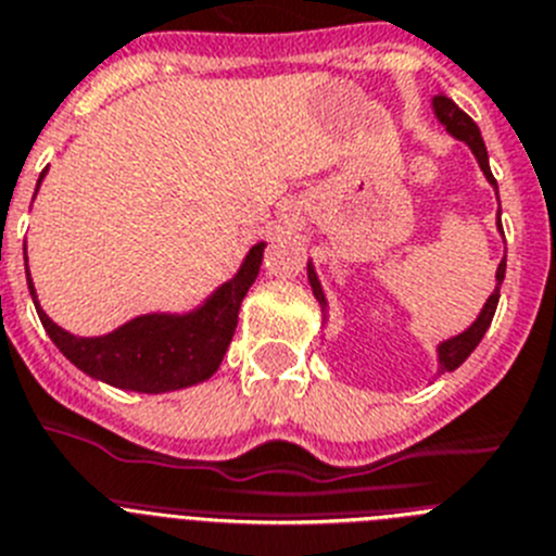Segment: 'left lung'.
<instances>
[{"mask_svg":"<svg viewBox=\"0 0 556 556\" xmlns=\"http://www.w3.org/2000/svg\"><path fill=\"white\" fill-rule=\"evenodd\" d=\"M434 116L440 118V124L448 129V132L457 138V141H465L468 147H471L473 157L479 160V168L484 172V177H488V182L496 188V179H493V174H490V163H488V149H484V141H482V132H479V127L473 124V118L468 116V113H463V110L457 108V104L452 102L448 97H434ZM498 193V188H496ZM504 271H507V257L498 263V271H496V290L490 293V299L484 302L482 313H479L477 321L471 324V327L465 329L463 334H457V338L452 340H443L438 346V359H440V374L443 371H454V368H459V365L468 359V354L473 352V349L479 346V340L484 338V332H488L490 321H493V315H496V307H498V288H502L504 282ZM307 277H309V285H313V293L315 299H318V304L321 307H327V299H324V290H321V282H318V277H315L313 266H307Z\"/></svg>","mask_w":556,"mask_h":556,"instance_id":"8db88e82","label":"left lung"}]
</instances>
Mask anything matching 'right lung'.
I'll return each mask as SVG.
<instances>
[{"mask_svg":"<svg viewBox=\"0 0 556 556\" xmlns=\"http://www.w3.org/2000/svg\"><path fill=\"white\" fill-rule=\"evenodd\" d=\"M263 249L266 243L249 249L241 271L229 282H224L193 313L141 315L102 338H77V334L60 329L38 307L29 274L27 282L43 329L49 332L54 346L66 354L79 371L102 379L113 388L138 390V393H166V390L204 382L218 371L235 327H238V309H241L243 296L260 274ZM24 260H27V252H24Z\"/></svg>","mask_w":556,"mask_h":556,"instance_id":"obj_1","label":"right lung"}]
</instances>
